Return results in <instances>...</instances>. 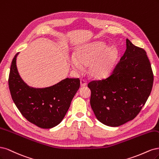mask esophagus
<instances>
[{
	"mask_svg": "<svg viewBox=\"0 0 159 159\" xmlns=\"http://www.w3.org/2000/svg\"><path fill=\"white\" fill-rule=\"evenodd\" d=\"M80 85L81 86H84L86 85V82L84 79H80Z\"/></svg>",
	"mask_w": 159,
	"mask_h": 159,
	"instance_id": "obj_1",
	"label": "esophagus"
}]
</instances>
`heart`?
Segmentation results:
<instances>
[{
    "label": "heart",
    "mask_w": 159,
    "mask_h": 159,
    "mask_svg": "<svg viewBox=\"0 0 159 159\" xmlns=\"http://www.w3.org/2000/svg\"><path fill=\"white\" fill-rule=\"evenodd\" d=\"M76 56L70 58V63L74 70L80 72L83 69V65L89 66V73L92 77L102 79L114 69L118 52L114 47L108 48L105 42H96L79 48Z\"/></svg>",
    "instance_id": "obj_1"
}]
</instances>
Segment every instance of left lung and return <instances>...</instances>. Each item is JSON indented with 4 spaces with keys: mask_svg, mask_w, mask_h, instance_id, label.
<instances>
[{
    "mask_svg": "<svg viewBox=\"0 0 159 159\" xmlns=\"http://www.w3.org/2000/svg\"><path fill=\"white\" fill-rule=\"evenodd\" d=\"M126 50L107 78L92 80L90 106L102 124L120 126L134 120L144 106L153 84L147 53L126 39Z\"/></svg>",
    "mask_w": 159,
    "mask_h": 159,
    "instance_id": "8db88e82",
    "label": "left lung"
}]
</instances>
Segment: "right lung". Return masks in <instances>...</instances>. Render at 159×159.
Returning <instances> with one entry per match:
<instances>
[{
	"label": "right lung",
	"mask_w": 159,
	"mask_h": 159,
	"mask_svg": "<svg viewBox=\"0 0 159 159\" xmlns=\"http://www.w3.org/2000/svg\"><path fill=\"white\" fill-rule=\"evenodd\" d=\"M12 59L8 77L12 98L22 115L41 128L49 129L63 120L70 102L80 87V80L66 78L43 89H34L25 84L16 67V57Z\"/></svg>",
	"instance_id": "right-lung-1"
}]
</instances>
